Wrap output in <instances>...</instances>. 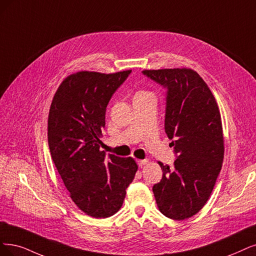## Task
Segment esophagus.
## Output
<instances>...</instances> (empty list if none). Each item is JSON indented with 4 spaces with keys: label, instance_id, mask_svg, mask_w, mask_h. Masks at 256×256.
I'll list each match as a JSON object with an SVG mask.
<instances>
[{
    "label": "esophagus",
    "instance_id": "1",
    "mask_svg": "<svg viewBox=\"0 0 256 256\" xmlns=\"http://www.w3.org/2000/svg\"><path fill=\"white\" fill-rule=\"evenodd\" d=\"M137 162H138L139 166H146L148 162V159H142V160H138Z\"/></svg>",
    "mask_w": 256,
    "mask_h": 256
}]
</instances>
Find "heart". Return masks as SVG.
I'll use <instances>...</instances> for the list:
<instances>
[{
    "instance_id": "1",
    "label": "heart",
    "mask_w": 256,
    "mask_h": 256,
    "mask_svg": "<svg viewBox=\"0 0 256 256\" xmlns=\"http://www.w3.org/2000/svg\"><path fill=\"white\" fill-rule=\"evenodd\" d=\"M137 94H150V92H138Z\"/></svg>"
}]
</instances>
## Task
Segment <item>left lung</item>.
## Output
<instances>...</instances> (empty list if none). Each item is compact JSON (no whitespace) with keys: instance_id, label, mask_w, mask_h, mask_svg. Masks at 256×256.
<instances>
[{"instance_id":"1","label":"left lung","mask_w":256,"mask_h":256,"mask_svg":"<svg viewBox=\"0 0 256 256\" xmlns=\"http://www.w3.org/2000/svg\"><path fill=\"white\" fill-rule=\"evenodd\" d=\"M166 92L164 130L177 159L158 162L162 179L153 192L159 211L175 220L200 212L213 191L224 160L218 106L206 83L191 68L144 70Z\"/></svg>"}]
</instances>
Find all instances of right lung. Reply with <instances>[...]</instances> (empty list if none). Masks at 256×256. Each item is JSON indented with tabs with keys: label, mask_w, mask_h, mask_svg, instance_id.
<instances>
[{
	"label": "right lung",
	"mask_w": 256,
	"mask_h": 256,
	"mask_svg": "<svg viewBox=\"0 0 256 256\" xmlns=\"http://www.w3.org/2000/svg\"><path fill=\"white\" fill-rule=\"evenodd\" d=\"M130 72L70 74L56 90L48 114L52 162L72 202L94 218L120 210L138 170L132 157L106 156L100 150L106 106Z\"/></svg>",
	"instance_id": "1"
}]
</instances>
